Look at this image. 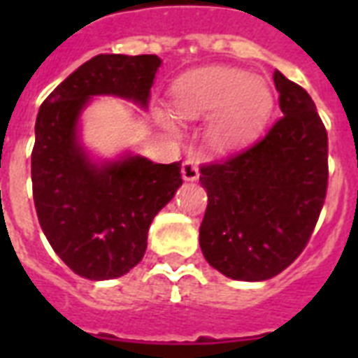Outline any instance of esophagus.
<instances>
[{"label":"esophagus","instance_id":"1","mask_svg":"<svg viewBox=\"0 0 358 358\" xmlns=\"http://www.w3.org/2000/svg\"><path fill=\"white\" fill-rule=\"evenodd\" d=\"M182 178L185 182H195L199 178V167L195 165V162H191V159L184 162V165H182Z\"/></svg>","mask_w":358,"mask_h":358}]
</instances>
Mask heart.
Returning <instances> with one entry per match:
<instances>
[{
  "instance_id": "b5f03b06",
  "label": "heart",
  "mask_w": 358,
  "mask_h": 358,
  "mask_svg": "<svg viewBox=\"0 0 358 358\" xmlns=\"http://www.w3.org/2000/svg\"><path fill=\"white\" fill-rule=\"evenodd\" d=\"M174 111L180 119L212 117L208 146L227 154L243 148L260 135L273 111V94L264 80L238 69L208 66L187 72L173 87ZM162 120L173 129V120Z\"/></svg>"
}]
</instances>
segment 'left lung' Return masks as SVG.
<instances>
[{
	"instance_id": "1",
	"label": "left lung",
	"mask_w": 358,
	"mask_h": 358,
	"mask_svg": "<svg viewBox=\"0 0 358 358\" xmlns=\"http://www.w3.org/2000/svg\"><path fill=\"white\" fill-rule=\"evenodd\" d=\"M282 119L247 150L201 169L202 255L232 280L260 282L303 252L327 193V131L308 92L273 74Z\"/></svg>"
}]
</instances>
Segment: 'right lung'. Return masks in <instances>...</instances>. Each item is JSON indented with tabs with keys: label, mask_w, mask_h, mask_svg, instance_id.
I'll return each mask as SVG.
<instances>
[{
	"label": "right lung",
	"mask_w": 358,
	"mask_h": 358,
	"mask_svg": "<svg viewBox=\"0 0 358 358\" xmlns=\"http://www.w3.org/2000/svg\"><path fill=\"white\" fill-rule=\"evenodd\" d=\"M157 55L100 53L74 70L38 109L31 180L38 223L66 266L89 280L119 278L143 260L152 221L182 185V162L124 150L96 157L81 141V115L96 96L146 109Z\"/></svg>",
	"instance_id": "1"
}]
</instances>
